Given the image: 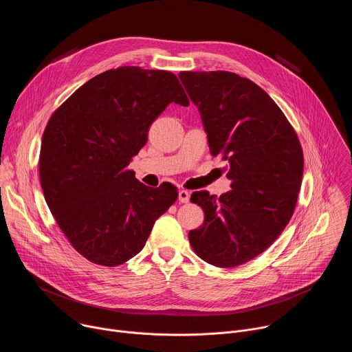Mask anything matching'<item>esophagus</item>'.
Returning <instances> with one entry per match:
<instances>
[{
    "instance_id": "1",
    "label": "esophagus",
    "mask_w": 352,
    "mask_h": 352,
    "mask_svg": "<svg viewBox=\"0 0 352 352\" xmlns=\"http://www.w3.org/2000/svg\"><path fill=\"white\" fill-rule=\"evenodd\" d=\"M189 192L188 190H185V189H182V190H179L178 192V200L181 204H188L189 202Z\"/></svg>"
}]
</instances>
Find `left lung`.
<instances>
[{
    "instance_id": "obj_1",
    "label": "left lung",
    "mask_w": 352,
    "mask_h": 352,
    "mask_svg": "<svg viewBox=\"0 0 352 352\" xmlns=\"http://www.w3.org/2000/svg\"><path fill=\"white\" fill-rule=\"evenodd\" d=\"M178 76L200 113L212 156L228 162L232 188L220 197L192 193L205 221L189 231V242L213 266L243 265L288 224L302 181V147L280 107L252 80L227 71Z\"/></svg>"
}]
</instances>
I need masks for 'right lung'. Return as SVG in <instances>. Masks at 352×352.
Listing matches in <instances>:
<instances>
[{
    "label": "right lung",
    "mask_w": 352,
    "mask_h": 352,
    "mask_svg": "<svg viewBox=\"0 0 352 352\" xmlns=\"http://www.w3.org/2000/svg\"><path fill=\"white\" fill-rule=\"evenodd\" d=\"M170 103L189 106L173 72L120 67L80 86L44 129V199L71 245L96 265L138 255L178 197L174 185L148 188L128 170Z\"/></svg>",
    "instance_id": "obj_1"
}]
</instances>
